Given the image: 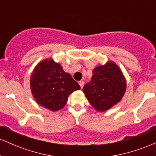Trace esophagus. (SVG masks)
<instances>
[{"instance_id": "1", "label": "esophagus", "mask_w": 156, "mask_h": 156, "mask_svg": "<svg viewBox=\"0 0 156 156\" xmlns=\"http://www.w3.org/2000/svg\"><path fill=\"white\" fill-rule=\"evenodd\" d=\"M78 83H79V85H80V88H83V87L84 86V82L83 81V80H80L79 82H78Z\"/></svg>"}]
</instances>
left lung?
Listing matches in <instances>:
<instances>
[{
    "mask_svg": "<svg viewBox=\"0 0 156 156\" xmlns=\"http://www.w3.org/2000/svg\"><path fill=\"white\" fill-rule=\"evenodd\" d=\"M92 79L83 88L87 100L98 112H105L121 101L126 90V80L115 63L108 62L96 67Z\"/></svg>",
    "mask_w": 156,
    "mask_h": 156,
    "instance_id": "8db88e82",
    "label": "left lung"
}]
</instances>
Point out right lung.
Here are the masks:
<instances>
[{
    "mask_svg": "<svg viewBox=\"0 0 156 156\" xmlns=\"http://www.w3.org/2000/svg\"><path fill=\"white\" fill-rule=\"evenodd\" d=\"M32 94L36 101L52 112L64 108L68 98L80 89L70 74L53 59H44L36 66L30 80Z\"/></svg>",
    "mask_w": 156,
    "mask_h": 156,
    "instance_id": "obj_1",
    "label": "right lung"
}]
</instances>
